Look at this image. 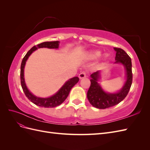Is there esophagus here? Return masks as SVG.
Masks as SVG:
<instances>
[{
  "label": "esophagus",
  "mask_w": 150,
  "mask_h": 150,
  "mask_svg": "<svg viewBox=\"0 0 150 150\" xmlns=\"http://www.w3.org/2000/svg\"><path fill=\"white\" fill-rule=\"evenodd\" d=\"M86 72H84V71L81 72V73L79 74V79H83V78H86Z\"/></svg>",
  "instance_id": "34e87169"
}]
</instances>
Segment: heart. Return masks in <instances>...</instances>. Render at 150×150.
Masks as SVG:
<instances>
[{
    "mask_svg": "<svg viewBox=\"0 0 150 150\" xmlns=\"http://www.w3.org/2000/svg\"><path fill=\"white\" fill-rule=\"evenodd\" d=\"M101 55V52L100 51H98V50H96V51H93L92 52H91L89 55L88 57L90 59H96L98 57H99ZM108 55L107 54H105L104 55L103 57L104 59H106L108 57Z\"/></svg>",
    "mask_w": 150,
    "mask_h": 150,
    "instance_id": "heart-1",
    "label": "heart"
}]
</instances>
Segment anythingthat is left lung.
<instances>
[{
  "label": "left lung",
  "instance_id": "obj_1",
  "mask_svg": "<svg viewBox=\"0 0 150 150\" xmlns=\"http://www.w3.org/2000/svg\"><path fill=\"white\" fill-rule=\"evenodd\" d=\"M116 52L115 64L124 66L126 69V81L122 89L116 93H108L104 90L98 83L99 78V71L91 75V86L87 93V97L91 105L98 109H106L119 104L126 98L130 89L133 81L132 64L130 57L123 49L114 47Z\"/></svg>",
  "mask_w": 150,
  "mask_h": 150
}]
</instances>
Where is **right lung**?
I'll list each match as a JSON object with an SVG mask.
<instances>
[{
    "label": "right lung",
    "instance_id": "1",
    "mask_svg": "<svg viewBox=\"0 0 150 150\" xmlns=\"http://www.w3.org/2000/svg\"><path fill=\"white\" fill-rule=\"evenodd\" d=\"M59 41L44 42L39 44H38L36 46H34L27 52L25 56L24 57L22 61L21 66V83L22 88L23 89V91L25 93L26 97L32 103H33L35 105L40 107L54 108L60 105L61 104H62L66 100V99L69 94L71 88L76 83H78L79 80L78 77H74V78L69 79L67 81H66L64 84L62 86L61 88L55 94L51 97L46 98H39L34 96V95H33L29 91L28 88H27L24 78V71L25 62L29 57L30 56V54L38 48L47 47L49 49H57L59 47Z\"/></svg>",
    "mask_w": 150,
    "mask_h": 150
}]
</instances>
